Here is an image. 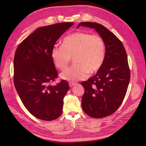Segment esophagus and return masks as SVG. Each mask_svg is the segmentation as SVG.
I'll return each instance as SVG.
<instances>
[{"label":"esophagus","mask_w":146,"mask_h":146,"mask_svg":"<svg viewBox=\"0 0 146 146\" xmlns=\"http://www.w3.org/2000/svg\"><path fill=\"white\" fill-rule=\"evenodd\" d=\"M76 85L75 83H69V86H70V88L73 87V86H74Z\"/></svg>","instance_id":"34e87169"}]
</instances>
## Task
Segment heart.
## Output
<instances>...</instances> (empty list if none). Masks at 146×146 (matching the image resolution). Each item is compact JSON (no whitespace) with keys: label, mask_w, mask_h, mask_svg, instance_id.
<instances>
[{"label":"heart","mask_w":146,"mask_h":146,"mask_svg":"<svg viewBox=\"0 0 146 146\" xmlns=\"http://www.w3.org/2000/svg\"><path fill=\"white\" fill-rule=\"evenodd\" d=\"M51 56L55 66L61 70L66 68L73 57L75 64L60 76L63 80L74 82L100 70L105 56V42L98 35L76 32L66 36L61 46H54Z\"/></svg>","instance_id":"heart-1"}]
</instances>
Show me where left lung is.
Returning <instances> with one entry per match:
<instances>
[{
	"mask_svg": "<svg viewBox=\"0 0 146 146\" xmlns=\"http://www.w3.org/2000/svg\"><path fill=\"white\" fill-rule=\"evenodd\" d=\"M80 26L95 29L105 45V59L100 70L81 83L85 88L82 109L90 117H106L118 110L127 92L130 79L127 53L121 41L102 25L83 22L78 28Z\"/></svg>",
	"mask_w": 146,
	"mask_h": 146,
	"instance_id": "1",
	"label": "left lung"
}]
</instances>
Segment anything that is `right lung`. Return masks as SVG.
<instances>
[{
    "mask_svg": "<svg viewBox=\"0 0 146 146\" xmlns=\"http://www.w3.org/2000/svg\"><path fill=\"white\" fill-rule=\"evenodd\" d=\"M73 25L62 22L38 28L15 52V89L27 110L38 119L51 121L62 113L69 85L64 80L56 86L51 85L58 76L51 53L57 40Z\"/></svg>",
    "mask_w": 146,
    "mask_h": 146,
    "instance_id": "obj_1",
    "label": "right lung"
}]
</instances>
